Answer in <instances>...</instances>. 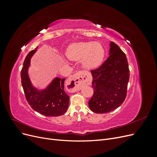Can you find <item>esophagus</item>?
I'll list each match as a JSON object with an SVG mask.
<instances>
[{"instance_id": "esophagus-1", "label": "esophagus", "mask_w": 157, "mask_h": 157, "mask_svg": "<svg viewBox=\"0 0 157 157\" xmlns=\"http://www.w3.org/2000/svg\"><path fill=\"white\" fill-rule=\"evenodd\" d=\"M68 82L71 86L70 90L72 92H75L81 89L83 85H88L91 83V77L88 73L78 71L69 77Z\"/></svg>"}]
</instances>
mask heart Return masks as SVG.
<instances>
[{
  "label": "heart",
  "instance_id": "obj_1",
  "mask_svg": "<svg viewBox=\"0 0 157 157\" xmlns=\"http://www.w3.org/2000/svg\"><path fill=\"white\" fill-rule=\"evenodd\" d=\"M67 54L71 59H82L85 67L93 69L101 63L105 56V51L99 42H79L71 44L67 50Z\"/></svg>",
  "mask_w": 157,
  "mask_h": 157
}]
</instances>
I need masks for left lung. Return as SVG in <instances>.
I'll return each mask as SVG.
<instances>
[{"mask_svg":"<svg viewBox=\"0 0 157 157\" xmlns=\"http://www.w3.org/2000/svg\"><path fill=\"white\" fill-rule=\"evenodd\" d=\"M109 57L91 71L94 94L88 101L96 113L111 112L121 106L126 97L130 71L125 54L115 42L110 43Z\"/></svg>","mask_w":157,"mask_h":157,"instance_id":"left-lung-1","label":"left lung"}]
</instances>
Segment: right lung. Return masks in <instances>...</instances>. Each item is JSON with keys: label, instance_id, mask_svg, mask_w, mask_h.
Returning a JSON list of instances; mask_svg holds the SVG:
<instances>
[{"label": "right lung", "instance_id": "1", "mask_svg": "<svg viewBox=\"0 0 157 157\" xmlns=\"http://www.w3.org/2000/svg\"><path fill=\"white\" fill-rule=\"evenodd\" d=\"M36 51V49L31 50L27 55L21 71V84L25 98L31 108L42 115L48 117L63 115L69 103V96L64 90L65 78H54L48 87L42 90H37L31 84L27 71L31 57Z\"/></svg>", "mask_w": 157, "mask_h": 157}]
</instances>
